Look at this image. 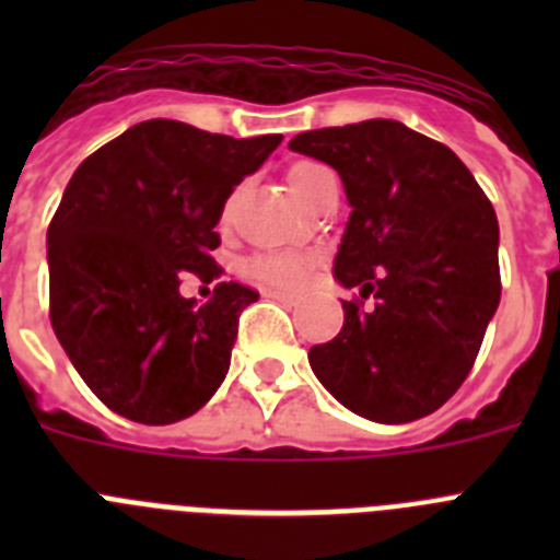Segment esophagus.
Wrapping results in <instances>:
<instances>
[{
  "instance_id": "34e87169",
  "label": "esophagus",
  "mask_w": 560,
  "mask_h": 560,
  "mask_svg": "<svg viewBox=\"0 0 560 560\" xmlns=\"http://www.w3.org/2000/svg\"><path fill=\"white\" fill-rule=\"evenodd\" d=\"M266 296H271V300H277V303H283V305H296V296L285 294V291H266Z\"/></svg>"
}]
</instances>
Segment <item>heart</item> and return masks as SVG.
<instances>
[{
  "mask_svg": "<svg viewBox=\"0 0 560 560\" xmlns=\"http://www.w3.org/2000/svg\"><path fill=\"white\" fill-rule=\"evenodd\" d=\"M334 173L319 162H294L289 167V185L296 199L303 201L311 190L323 179H328ZM311 269H314V257L296 255V252H271V255H255L244 264L246 277H252L255 283L271 285V289L300 291L308 283Z\"/></svg>",
  "mask_w": 560,
  "mask_h": 560,
  "instance_id": "heart-1",
  "label": "heart"
}]
</instances>
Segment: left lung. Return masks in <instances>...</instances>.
<instances>
[{"label": "left lung", "mask_w": 560, "mask_h": 560, "mask_svg": "<svg viewBox=\"0 0 560 560\" xmlns=\"http://www.w3.org/2000/svg\"><path fill=\"white\" fill-rule=\"evenodd\" d=\"M339 173L350 205L334 277L339 336L308 364L341 407L375 423L427 418L471 373L499 308V224L457 153L398 120L316 128L289 142Z\"/></svg>", "instance_id": "obj_1"}]
</instances>
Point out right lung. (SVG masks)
I'll return each instance as SVG.
<instances>
[{
  "label": "right lung",
  "mask_w": 560,
  "mask_h": 560,
  "mask_svg": "<svg viewBox=\"0 0 560 560\" xmlns=\"http://www.w3.org/2000/svg\"><path fill=\"white\" fill-rule=\"evenodd\" d=\"M280 140L145 120L72 173L47 230L49 323L112 412L165 427L221 387L237 316L257 294L219 283L199 305L179 283L185 271L219 275L210 252L226 199Z\"/></svg>",
  "instance_id": "1"
}]
</instances>
